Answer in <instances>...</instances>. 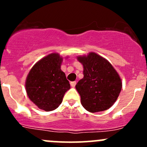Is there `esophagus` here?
Wrapping results in <instances>:
<instances>
[{
  "label": "esophagus",
  "instance_id": "esophagus-1",
  "mask_svg": "<svg viewBox=\"0 0 147 147\" xmlns=\"http://www.w3.org/2000/svg\"><path fill=\"white\" fill-rule=\"evenodd\" d=\"M70 85H71V87H75V85H76V82H75V81H74V82H70Z\"/></svg>",
  "mask_w": 147,
  "mask_h": 147
}]
</instances>
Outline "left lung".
I'll return each instance as SVG.
<instances>
[{"instance_id":"obj_1","label":"left lung","mask_w":147,"mask_h":147,"mask_svg":"<svg viewBox=\"0 0 147 147\" xmlns=\"http://www.w3.org/2000/svg\"><path fill=\"white\" fill-rule=\"evenodd\" d=\"M83 65L84 78L75 87L83 107L90 112H102L117 100L122 83L119 74L108 60L95 53L79 56Z\"/></svg>"}]
</instances>
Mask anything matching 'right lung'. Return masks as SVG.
Masks as SVG:
<instances>
[{"instance_id":"obj_1","label":"right lung","mask_w":147,"mask_h":147,"mask_svg":"<svg viewBox=\"0 0 147 147\" xmlns=\"http://www.w3.org/2000/svg\"><path fill=\"white\" fill-rule=\"evenodd\" d=\"M63 60L58 53L48 55L35 63L26 78L28 97L46 112L57 109L70 88L65 72L60 69Z\"/></svg>"}]
</instances>
